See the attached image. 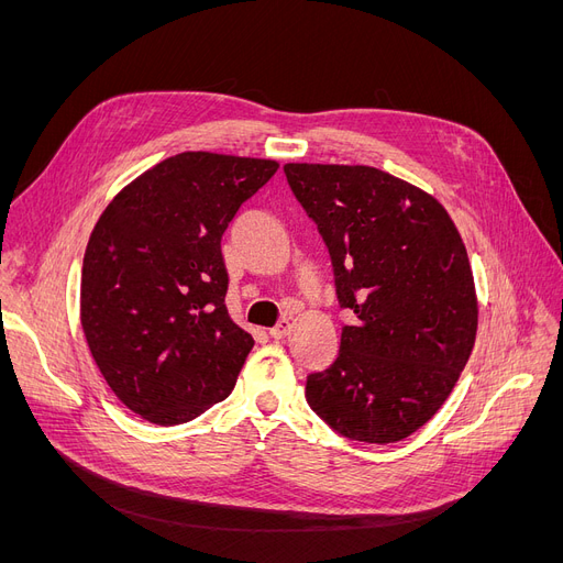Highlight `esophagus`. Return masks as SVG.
<instances>
[{
  "instance_id": "obj_1",
  "label": "esophagus",
  "mask_w": 563,
  "mask_h": 563,
  "mask_svg": "<svg viewBox=\"0 0 563 563\" xmlns=\"http://www.w3.org/2000/svg\"><path fill=\"white\" fill-rule=\"evenodd\" d=\"M289 331H291V321L289 319H280L276 327L269 331V335L274 338V340H283V338H287L289 335Z\"/></svg>"
}]
</instances>
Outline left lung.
Wrapping results in <instances>:
<instances>
[{
	"label": "left lung",
	"instance_id": "left-lung-1",
	"mask_svg": "<svg viewBox=\"0 0 563 563\" xmlns=\"http://www.w3.org/2000/svg\"><path fill=\"white\" fill-rule=\"evenodd\" d=\"M285 175L329 249L340 308L356 314L306 399L349 440H404L445 404L475 346L461 234L433 196L386 170L285 164Z\"/></svg>",
	"mask_w": 563,
	"mask_h": 563
}]
</instances>
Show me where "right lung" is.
<instances>
[{
	"mask_svg": "<svg viewBox=\"0 0 563 563\" xmlns=\"http://www.w3.org/2000/svg\"><path fill=\"white\" fill-rule=\"evenodd\" d=\"M272 159L183 153L118 194L88 240L81 329L113 395L173 427L223 401L253 338L225 308L221 236Z\"/></svg>",
	"mask_w": 563,
	"mask_h": 563,
	"instance_id": "1",
	"label": "right lung"
}]
</instances>
